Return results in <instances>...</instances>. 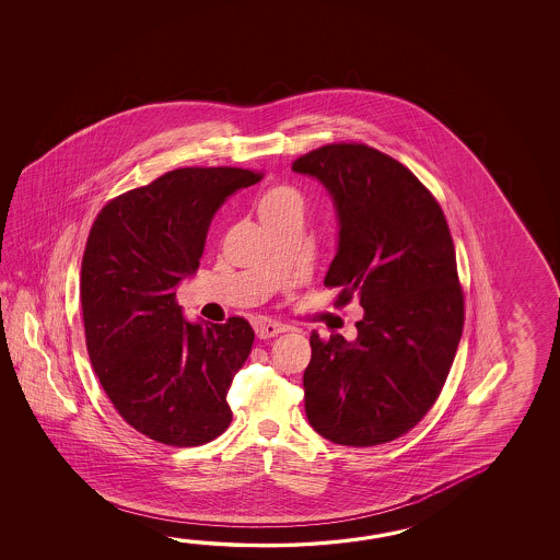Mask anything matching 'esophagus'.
Here are the masks:
<instances>
[{
  "label": "esophagus",
  "instance_id": "34e87169",
  "mask_svg": "<svg viewBox=\"0 0 560 560\" xmlns=\"http://www.w3.org/2000/svg\"><path fill=\"white\" fill-rule=\"evenodd\" d=\"M285 332L284 324H278V322L264 320L256 324V336L260 340H268V338H275L278 334Z\"/></svg>",
  "mask_w": 560,
  "mask_h": 560
}]
</instances>
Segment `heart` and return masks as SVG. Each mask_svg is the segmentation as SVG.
<instances>
[{
    "mask_svg": "<svg viewBox=\"0 0 560 560\" xmlns=\"http://www.w3.org/2000/svg\"><path fill=\"white\" fill-rule=\"evenodd\" d=\"M258 214L262 222L280 220L290 214H302V198L296 190L278 186L264 194L262 200L258 203Z\"/></svg>",
    "mask_w": 560,
    "mask_h": 560,
    "instance_id": "heart-1",
    "label": "heart"
}]
</instances>
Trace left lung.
Here are the masks:
<instances>
[{
    "label": "left lung",
    "mask_w": 560,
    "mask_h": 560,
    "mask_svg": "<svg viewBox=\"0 0 560 560\" xmlns=\"http://www.w3.org/2000/svg\"><path fill=\"white\" fill-rule=\"evenodd\" d=\"M292 170L318 179L336 208L338 248L324 284L364 308L357 340L310 336V427L345 446L394 441L436 402L463 336L446 218L408 167L364 143L324 145Z\"/></svg>",
    "instance_id": "left-lung-1"
}]
</instances>
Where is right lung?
I'll return each instance as SVG.
<instances>
[{
	"label": "right lung",
	"mask_w": 560,
	"mask_h": 560,
	"mask_svg": "<svg viewBox=\"0 0 560 560\" xmlns=\"http://www.w3.org/2000/svg\"><path fill=\"white\" fill-rule=\"evenodd\" d=\"M262 174L179 167L107 202L82 260L85 345L119 417L167 446L214 441L232 422V378L250 354L244 318L188 322L176 288L196 275L212 218Z\"/></svg>",
	"instance_id": "add662e5"
}]
</instances>
